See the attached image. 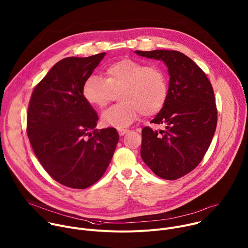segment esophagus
I'll return each instance as SVG.
<instances>
[{"mask_svg":"<svg viewBox=\"0 0 248 248\" xmlns=\"http://www.w3.org/2000/svg\"><path fill=\"white\" fill-rule=\"evenodd\" d=\"M128 132H129L128 129H119V134H120L121 136H123V135H124V134H126V133H128Z\"/></svg>","mask_w":248,"mask_h":248,"instance_id":"esophagus-1","label":"esophagus"}]
</instances>
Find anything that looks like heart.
Here are the masks:
<instances>
[{
	"label": "heart",
	"instance_id": "1",
	"mask_svg": "<svg viewBox=\"0 0 248 248\" xmlns=\"http://www.w3.org/2000/svg\"><path fill=\"white\" fill-rule=\"evenodd\" d=\"M118 93L121 103L106 110L101 122L122 129L141 114L151 117L163 109L169 93L165 70L157 64L124 58L106 67L105 78L91 76L82 86L83 98L97 109L105 108Z\"/></svg>",
	"mask_w": 248,
	"mask_h": 248
}]
</instances>
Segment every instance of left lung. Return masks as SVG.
Returning a JSON list of instances; mask_svg holds the SVG:
<instances>
[{
	"instance_id": "1",
	"label": "left lung",
	"mask_w": 248,
	"mask_h": 248,
	"mask_svg": "<svg viewBox=\"0 0 248 248\" xmlns=\"http://www.w3.org/2000/svg\"><path fill=\"white\" fill-rule=\"evenodd\" d=\"M135 53L163 61L170 75L167 101L151 121L165 129L143 127L141 158L160 178L178 180L198 166L214 136L218 114L213 87L203 70L181 52Z\"/></svg>"
}]
</instances>
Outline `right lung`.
Instances as JSON below:
<instances>
[{"label":"right lung","mask_w":248,"mask_h":248,"mask_svg":"<svg viewBox=\"0 0 248 248\" xmlns=\"http://www.w3.org/2000/svg\"><path fill=\"white\" fill-rule=\"evenodd\" d=\"M105 55L61 60L29 101L26 130L32 149L52 178L70 188L99 181L119 141L114 127L95 129L98 116L82 96L84 81Z\"/></svg>","instance_id":"obj_1"}]
</instances>
